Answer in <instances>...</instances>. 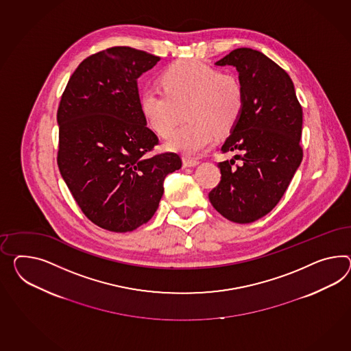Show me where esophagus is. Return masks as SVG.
Here are the masks:
<instances>
[{"label":"esophagus","mask_w":351,"mask_h":351,"mask_svg":"<svg viewBox=\"0 0 351 351\" xmlns=\"http://www.w3.org/2000/svg\"><path fill=\"white\" fill-rule=\"evenodd\" d=\"M197 164L198 160H196V159H191V158H187V156H184V158H183V167H184V168L196 167Z\"/></svg>","instance_id":"esophagus-1"}]
</instances>
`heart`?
<instances>
[{
	"instance_id": "obj_1",
	"label": "heart",
	"mask_w": 351,
	"mask_h": 351,
	"mask_svg": "<svg viewBox=\"0 0 351 351\" xmlns=\"http://www.w3.org/2000/svg\"><path fill=\"white\" fill-rule=\"evenodd\" d=\"M162 85L164 90L143 93L141 110L155 132L168 136L186 109L189 122L171 134L167 147L189 158L205 152L216 134H229L242 116L241 81L198 60L171 63L162 72Z\"/></svg>"
}]
</instances>
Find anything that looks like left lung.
I'll use <instances>...</instances> for the list:
<instances>
[{
  "label": "left lung",
  "mask_w": 351,
  "mask_h": 351,
  "mask_svg": "<svg viewBox=\"0 0 351 351\" xmlns=\"http://www.w3.org/2000/svg\"><path fill=\"white\" fill-rule=\"evenodd\" d=\"M215 64L237 69L244 107L221 147L238 154L217 164L221 180L208 199L228 220L248 224L279 204L302 162L303 110L290 76L258 51L238 48Z\"/></svg>",
  "instance_id": "1"
}]
</instances>
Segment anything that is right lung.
<instances>
[{"label":"right lung","instance_id":"obj_1","mask_svg":"<svg viewBox=\"0 0 351 351\" xmlns=\"http://www.w3.org/2000/svg\"><path fill=\"white\" fill-rule=\"evenodd\" d=\"M160 61L131 47H112L77 66L57 110V164L85 216L103 229L132 232L159 206L162 182L180 155H152L158 136L146 126L137 79Z\"/></svg>","mask_w":351,"mask_h":351}]
</instances>
